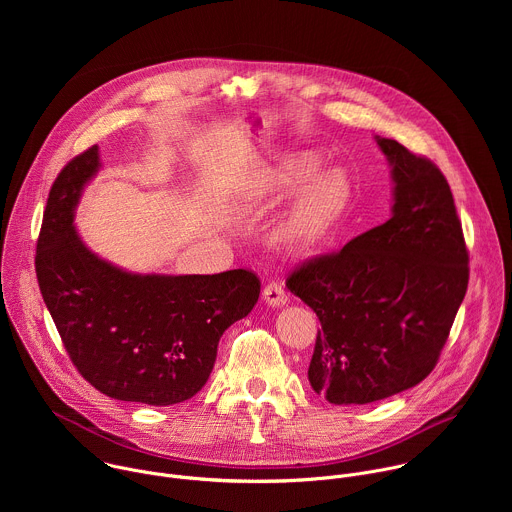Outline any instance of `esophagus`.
Here are the masks:
<instances>
[{
    "label": "esophagus",
    "mask_w": 512,
    "mask_h": 512,
    "mask_svg": "<svg viewBox=\"0 0 512 512\" xmlns=\"http://www.w3.org/2000/svg\"><path fill=\"white\" fill-rule=\"evenodd\" d=\"M263 300L269 306H285L287 304V294L279 281H269L263 287Z\"/></svg>",
    "instance_id": "34e87169"
}]
</instances>
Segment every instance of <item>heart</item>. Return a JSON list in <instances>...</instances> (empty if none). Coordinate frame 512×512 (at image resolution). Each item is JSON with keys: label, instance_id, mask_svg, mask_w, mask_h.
Segmentation results:
<instances>
[{"label": "heart", "instance_id": "1", "mask_svg": "<svg viewBox=\"0 0 512 512\" xmlns=\"http://www.w3.org/2000/svg\"><path fill=\"white\" fill-rule=\"evenodd\" d=\"M318 168L316 156L296 154L267 170L253 186V196L279 198L306 184L275 231V241L285 249H310L322 243L348 206V176L338 168L316 174Z\"/></svg>", "mask_w": 512, "mask_h": 512}]
</instances>
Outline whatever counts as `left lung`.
I'll return each mask as SVG.
<instances>
[{
	"instance_id": "obj_1",
	"label": "left lung",
	"mask_w": 512,
	"mask_h": 512,
	"mask_svg": "<svg viewBox=\"0 0 512 512\" xmlns=\"http://www.w3.org/2000/svg\"><path fill=\"white\" fill-rule=\"evenodd\" d=\"M377 143L393 166V216L285 281L322 324L308 379L334 405L375 403L421 383L440 360L470 277L442 170L395 139Z\"/></svg>"
}]
</instances>
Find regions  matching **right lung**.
<instances>
[{
  "label": "right lung",
  "instance_id": "right-lung-1",
  "mask_svg": "<svg viewBox=\"0 0 512 512\" xmlns=\"http://www.w3.org/2000/svg\"><path fill=\"white\" fill-rule=\"evenodd\" d=\"M99 148L56 176L36 245L44 304L77 371L119 401L166 407L208 381L223 332L259 300L249 269L214 275H135L91 253L72 227Z\"/></svg>",
  "mask_w": 512,
  "mask_h": 512
}]
</instances>
